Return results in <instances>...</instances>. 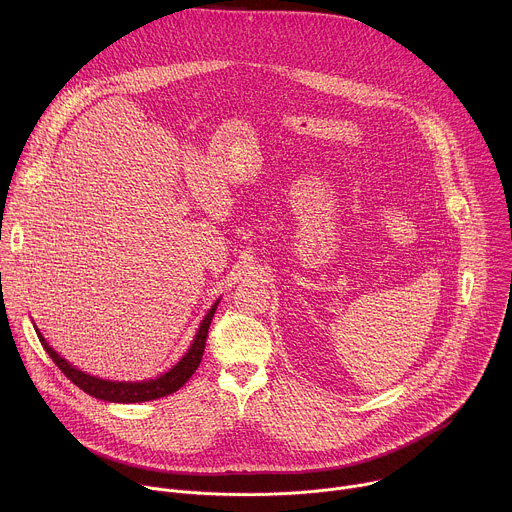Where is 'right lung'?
Here are the masks:
<instances>
[{
  "label": "right lung",
  "instance_id": "1",
  "mask_svg": "<svg viewBox=\"0 0 512 512\" xmlns=\"http://www.w3.org/2000/svg\"><path fill=\"white\" fill-rule=\"evenodd\" d=\"M218 300L214 302V306L208 310V314L204 316V320L200 322V328L196 332V338L192 342V346L188 348V352L182 356V360L176 364L174 369H170L166 375L152 379V381H143V383H117V381H103L97 377H91L79 369L68 364L58 352H54L48 342L44 340V336L38 332L36 334L40 338V344L44 346V350L50 354V358L54 360L56 367L75 383L79 389H83L85 393H89L91 397L103 399V401H111V403H143V401H154L160 397H166L170 393H176L198 369V364L202 360L204 354V346H206V336H208V328L210 322L214 318Z\"/></svg>",
  "mask_w": 512,
  "mask_h": 512
}]
</instances>
